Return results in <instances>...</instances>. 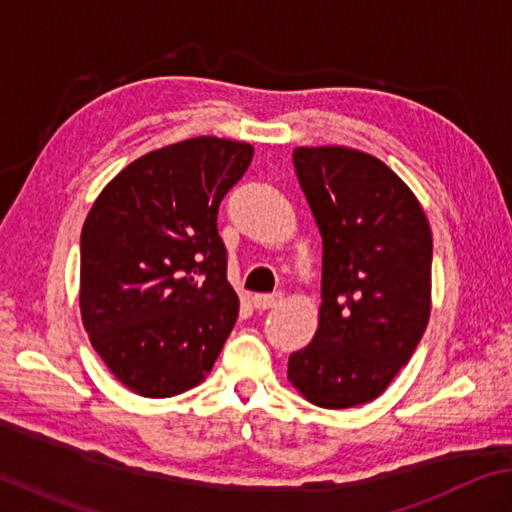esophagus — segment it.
<instances>
[{
    "label": "esophagus",
    "instance_id": "esophagus-1",
    "mask_svg": "<svg viewBox=\"0 0 512 512\" xmlns=\"http://www.w3.org/2000/svg\"><path fill=\"white\" fill-rule=\"evenodd\" d=\"M252 302L256 309H274L283 302V294H280V291H276V294H256Z\"/></svg>",
    "mask_w": 512,
    "mask_h": 512
}]
</instances>
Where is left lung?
I'll return each instance as SVG.
<instances>
[{
  "instance_id": "obj_1",
  "label": "left lung",
  "mask_w": 512,
  "mask_h": 512,
  "mask_svg": "<svg viewBox=\"0 0 512 512\" xmlns=\"http://www.w3.org/2000/svg\"><path fill=\"white\" fill-rule=\"evenodd\" d=\"M294 168L322 236V305L287 378L311 404L349 409L382 395L422 340L431 227L406 183L371 154L296 148Z\"/></svg>"
}]
</instances>
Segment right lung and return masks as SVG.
<instances>
[{
    "mask_svg": "<svg viewBox=\"0 0 512 512\" xmlns=\"http://www.w3.org/2000/svg\"><path fill=\"white\" fill-rule=\"evenodd\" d=\"M252 156L249 143L216 137L154 150L103 187L83 223V327L143 398L201 384L236 325L216 216Z\"/></svg>",
    "mask_w": 512,
    "mask_h": 512,
    "instance_id": "right-lung-1",
    "label": "right lung"
}]
</instances>
